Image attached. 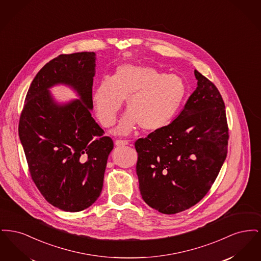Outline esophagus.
<instances>
[{"label": "esophagus", "mask_w": 261, "mask_h": 261, "mask_svg": "<svg viewBox=\"0 0 261 261\" xmlns=\"http://www.w3.org/2000/svg\"><path fill=\"white\" fill-rule=\"evenodd\" d=\"M114 144H115L116 147H123V146L128 145V142L127 141H122V140H116L114 142Z\"/></svg>", "instance_id": "1"}]
</instances>
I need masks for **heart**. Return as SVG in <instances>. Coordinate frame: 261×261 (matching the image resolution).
Wrapping results in <instances>:
<instances>
[{
	"label": "heart",
	"instance_id": "heart-1",
	"mask_svg": "<svg viewBox=\"0 0 261 261\" xmlns=\"http://www.w3.org/2000/svg\"><path fill=\"white\" fill-rule=\"evenodd\" d=\"M187 95L186 83L154 67L123 63L112 78L103 77L93 92V103L100 124L112 126L126 99L128 112L113 130L127 136L137 126L155 131L167 126L180 111Z\"/></svg>",
	"mask_w": 261,
	"mask_h": 261
}]
</instances>
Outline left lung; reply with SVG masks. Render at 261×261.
I'll list each match as a JSON object with an SVG mask.
<instances>
[{"label":"left lung","instance_id":"obj_1","mask_svg":"<svg viewBox=\"0 0 261 261\" xmlns=\"http://www.w3.org/2000/svg\"><path fill=\"white\" fill-rule=\"evenodd\" d=\"M198 87L170 124L135 143L136 171L145 202L164 214L186 211L210 191L227 155L223 99L195 70Z\"/></svg>","mask_w":261,"mask_h":261}]
</instances>
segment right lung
<instances>
[{
    "label": "right lung",
    "mask_w": 261,
    "mask_h": 261,
    "mask_svg": "<svg viewBox=\"0 0 261 261\" xmlns=\"http://www.w3.org/2000/svg\"><path fill=\"white\" fill-rule=\"evenodd\" d=\"M94 51L60 55L38 72L28 89L18 134L31 177L54 206L77 212L99 197L109 155L110 137L92 117ZM70 87L79 97L58 102L49 89Z\"/></svg>",
    "instance_id": "add662e5"
}]
</instances>
